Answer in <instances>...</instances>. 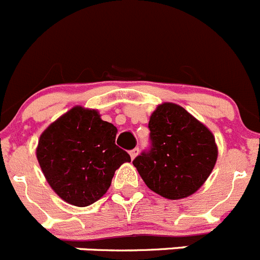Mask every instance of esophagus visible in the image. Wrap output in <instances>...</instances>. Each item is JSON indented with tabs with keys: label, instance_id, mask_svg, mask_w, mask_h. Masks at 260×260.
<instances>
[{
	"label": "esophagus",
	"instance_id": "34e87169",
	"mask_svg": "<svg viewBox=\"0 0 260 260\" xmlns=\"http://www.w3.org/2000/svg\"><path fill=\"white\" fill-rule=\"evenodd\" d=\"M138 153H139V148H138V147H135V148H133V150L130 151V156H132V158H134Z\"/></svg>",
	"mask_w": 260,
	"mask_h": 260
}]
</instances>
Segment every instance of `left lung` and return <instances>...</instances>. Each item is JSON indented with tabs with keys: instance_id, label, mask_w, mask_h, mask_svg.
Returning <instances> with one entry per match:
<instances>
[{
	"instance_id": "1",
	"label": "left lung",
	"mask_w": 260,
	"mask_h": 260,
	"mask_svg": "<svg viewBox=\"0 0 260 260\" xmlns=\"http://www.w3.org/2000/svg\"><path fill=\"white\" fill-rule=\"evenodd\" d=\"M148 128L150 147L133 160L144 183L168 199L186 198L197 191L217 158L212 133L172 103L158 105Z\"/></svg>"
}]
</instances>
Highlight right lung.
Segmentation results:
<instances>
[{"instance_id": "right-lung-1", "label": "right lung", "mask_w": 260, "mask_h": 260, "mask_svg": "<svg viewBox=\"0 0 260 260\" xmlns=\"http://www.w3.org/2000/svg\"><path fill=\"white\" fill-rule=\"evenodd\" d=\"M116 126L82 107L69 110L41 134L36 156L58 197L78 207L102 198L114 172L132 161L116 144Z\"/></svg>"}]
</instances>
